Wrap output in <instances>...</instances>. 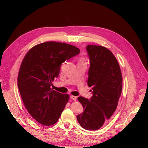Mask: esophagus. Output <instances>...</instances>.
<instances>
[{
  "mask_svg": "<svg viewBox=\"0 0 148 148\" xmlns=\"http://www.w3.org/2000/svg\"><path fill=\"white\" fill-rule=\"evenodd\" d=\"M71 98L73 100H74V101H76V100H77V97H75V96L71 95Z\"/></svg>",
  "mask_w": 148,
  "mask_h": 148,
  "instance_id": "obj_1",
  "label": "esophagus"
}]
</instances>
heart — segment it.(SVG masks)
Masks as SVG:
<instances>
[{"instance_id": "1", "label": "heart", "mask_w": 148, "mask_h": 148, "mask_svg": "<svg viewBox=\"0 0 148 148\" xmlns=\"http://www.w3.org/2000/svg\"><path fill=\"white\" fill-rule=\"evenodd\" d=\"M81 60H82V61H84V60H83V59H82Z\"/></svg>"}]
</instances>
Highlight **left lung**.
I'll return each instance as SVG.
<instances>
[{
    "label": "left lung",
    "instance_id": "obj_1",
    "mask_svg": "<svg viewBox=\"0 0 148 148\" xmlns=\"http://www.w3.org/2000/svg\"><path fill=\"white\" fill-rule=\"evenodd\" d=\"M90 59L88 85L91 87L90 99L83 97L78 101L84 112L77 116L82 127L97 130L106 124L114 113L122 89V76L117 59L104 47L88 45Z\"/></svg>",
    "mask_w": 148,
    "mask_h": 148
}]
</instances>
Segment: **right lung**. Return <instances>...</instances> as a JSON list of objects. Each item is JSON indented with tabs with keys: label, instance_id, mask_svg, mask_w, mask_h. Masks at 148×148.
<instances>
[{
	"label": "right lung",
	"instance_id": "1",
	"mask_svg": "<svg viewBox=\"0 0 148 148\" xmlns=\"http://www.w3.org/2000/svg\"><path fill=\"white\" fill-rule=\"evenodd\" d=\"M80 51L66 43L45 42L31 48L23 59L17 79L20 95L29 113L43 125L55 124L68 102L69 95L53 90L51 82L61 64Z\"/></svg>",
	"mask_w": 148,
	"mask_h": 148
}]
</instances>
